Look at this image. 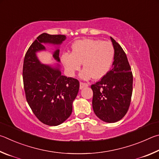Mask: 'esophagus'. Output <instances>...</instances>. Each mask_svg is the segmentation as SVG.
<instances>
[{
  "mask_svg": "<svg viewBox=\"0 0 159 159\" xmlns=\"http://www.w3.org/2000/svg\"><path fill=\"white\" fill-rule=\"evenodd\" d=\"M89 86V84H87V83H84V82H80V89H83L84 87H87Z\"/></svg>",
  "mask_w": 159,
  "mask_h": 159,
  "instance_id": "obj_1",
  "label": "esophagus"
}]
</instances>
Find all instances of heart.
Instances as JSON below:
<instances>
[{"instance_id":"heart-1","label":"heart","mask_w":159,"mask_h":159,"mask_svg":"<svg viewBox=\"0 0 159 159\" xmlns=\"http://www.w3.org/2000/svg\"><path fill=\"white\" fill-rule=\"evenodd\" d=\"M114 55L115 50L110 43L87 38L75 42L71 53H63L61 58L69 76H74L82 63L84 67L80 74L82 79L99 80L109 72Z\"/></svg>"}]
</instances>
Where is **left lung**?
I'll return each instance as SVG.
<instances>
[{"instance_id":"1","label":"left lung","mask_w":159,"mask_h":159,"mask_svg":"<svg viewBox=\"0 0 159 159\" xmlns=\"http://www.w3.org/2000/svg\"><path fill=\"white\" fill-rule=\"evenodd\" d=\"M115 49L112 68L91 85L94 113L102 121L115 123L124 117L130 104L133 92V74L126 53L110 37Z\"/></svg>"}]
</instances>
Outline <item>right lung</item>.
<instances>
[{"label": "right lung", "instance_id": "obj_1", "mask_svg": "<svg viewBox=\"0 0 159 159\" xmlns=\"http://www.w3.org/2000/svg\"><path fill=\"white\" fill-rule=\"evenodd\" d=\"M66 39L64 35L43 33L29 47L24 60L23 81L28 104L42 123L52 126L62 124L70 116L80 82L61 75L58 64L52 67L41 63L36 52L45 50L43 44L60 45ZM53 58L60 62L59 49L55 50Z\"/></svg>", "mask_w": 159, "mask_h": 159}]
</instances>
